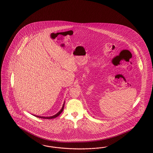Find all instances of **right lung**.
Returning a JSON list of instances; mask_svg holds the SVG:
<instances>
[{
  "mask_svg": "<svg viewBox=\"0 0 153 153\" xmlns=\"http://www.w3.org/2000/svg\"><path fill=\"white\" fill-rule=\"evenodd\" d=\"M64 106H65V103H63V106H62V108H61V110L59 111L58 112V113L57 114H56V115H54L52 116H50V117H43V116H36V117H39V118H42V119H54V118H56V117H57L60 114H61V113L63 111V108H64Z\"/></svg>",
  "mask_w": 153,
  "mask_h": 153,
  "instance_id": "obj_1",
  "label": "right lung"
}]
</instances>
